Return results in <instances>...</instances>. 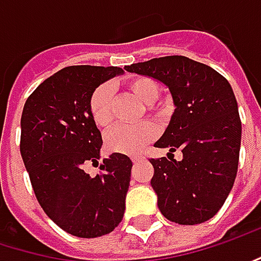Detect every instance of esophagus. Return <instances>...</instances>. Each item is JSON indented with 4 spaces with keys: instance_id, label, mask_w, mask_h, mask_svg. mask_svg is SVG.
I'll list each match as a JSON object with an SVG mask.
<instances>
[{
    "instance_id": "34e87169",
    "label": "esophagus",
    "mask_w": 261,
    "mask_h": 261,
    "mask_svg": "<svg viewBox=\"0 0 261 261\" xmlns=\"http://www.w3.org/2000/svg\"><path fill=\"white\" fill-rule=\"evenodd\" d=\"M142 159H144L142 154H134V156H132V162H134V163H138V162H141Z\"/></svg>"
}]
</instances>
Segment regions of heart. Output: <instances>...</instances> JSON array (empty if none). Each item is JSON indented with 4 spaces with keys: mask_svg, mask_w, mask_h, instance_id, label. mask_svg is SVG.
Wrapping results in <instances>:
<instances>
[{
    "mask_svg": "<svg viewBox=\"0 0 261 261\" xmlns=\"http://www.w3.org/2000/svg\"><path fill=\"white\" fill-rule=\"evenodd\" d=\"M121 87L134 95L145 110L160 117L166 113V105L158 102L160 93V84L153 77L147 75H132L121 82ZM89 114L92 120L99 127H108L113 121V98L107 86L96 87L89 96ZM156 129L150 121H142L134 126H116L105 135V148L110 153L117 154H132L140 151L144 145L154 140Z\"/></svg>",
    "mask_w": 261,
    "mask_h": 261,
    "instance_id": "1",
    "label": "heart"
}]
</instances>
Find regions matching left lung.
<instances>
[{"label": "left lung", "instance_id": "1", "mask_svg": "<svg viewBox=\"0 0 261 261\" xmlns=\"http://www.w3.org/2000/svg\"><path fill=\"white\" fill-rule=\"evenodd\" d=\"M124 69L166 84L177 107L154 145L169 148V154L179 148L182 160L150 159L160 213L186 226L208 221L226 202L238 172L242 124L232 86L211 66L186 56L154 58Z\"/></svg>", "mask_w": 261, "mask_h": 261}]
</instances>
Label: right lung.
Returning <instances> with one entry per match:
<instances>
[{
    "mask_svg": "<svg viewBox=\"0 0 261 261\" xmlns=\"http://www.w3.org/2000/svg\"><path fill=\"white\" fill-rule=\"evenodd\" d=\"M117 66H66L40 84L20 119V154L35 197L61 229L79 238L113 232L124 214L132 160L113 153L99 174L83 165L96 162L102 137L89 114V96Z\"/></svg>",
    "mask_w": 261,
    "mask_h": 261,
    "instance_id": "obj_1",
    "label": "right lung"
}]
</instances>
